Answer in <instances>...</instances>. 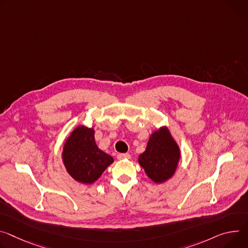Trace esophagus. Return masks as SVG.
<instances>
[{
	"mask_svg": "<svg viewBox=\"0 0 248 248\" xmlns=\"http://www.w3.org/2000/svg\"><path fill=\"white\" fill-rule=\"evenodd\" d=\"M118 159L119 160H127L130 159V154L128 153H121L118 155Z\"/></svg>",
	"mask_w": 248,
	"mask_h": 248,
	"instance_id": "1",
	"label": "esophagus"
}]
</instances>
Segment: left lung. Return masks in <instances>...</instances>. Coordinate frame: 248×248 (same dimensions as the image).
I'll use <instances>...</instances> for the list:
<instances>
[{"label":"left lung","mask_w":248,"mask_h":248,"mask_svg":"<svg viewBox=\"0 0 248 248\" xmlns=\"http://www.w3.org/2000/svg\"><path fill=\"white\" fill-rule=\"evenodd\" d=\"M180 159V147L164 125L150 134L145 151L139 156V163L151 181L162 184L174 176Z\"/></svg>","instance_id":"1"}]
</instances>
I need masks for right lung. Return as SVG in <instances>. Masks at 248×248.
I'll use <instances>...</instances> for the list:
<instances>
[{"label":"right lung","instance_id":"obj_1","mask_svg":"<svg viewBox=\"0 0 248 248\" xmlns=\"http://www.w3.org/2000/svg\"><path fill=\"white\" fill-rule=\"evenodd\" d=\"M62 162L75 181L91 185L114 162V158L101 150L95 141V129L78 125L66 139L62 149Z\"/></svg>","mask_w":248,"mask_h":248}]
</instances>
